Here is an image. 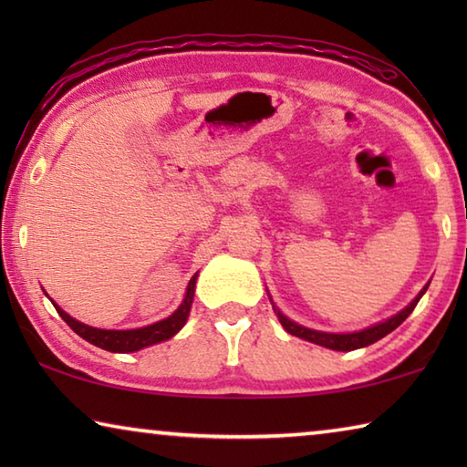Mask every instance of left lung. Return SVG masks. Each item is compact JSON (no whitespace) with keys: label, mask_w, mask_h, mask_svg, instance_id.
Masks as SVG:
<instances>
[{"label":"left lung","mask_w":467,"mask_h":467,"mask_svg":"<svg viewBox=\"0 0 467 467\" xmlns=\"http://www.w3.org/2000/svg\"><path fill=\"white\" fill-rule=\"evenodd\" d=\"M429 288V284L422 288L420 295H418L412 303H410L404 311H400L398 315H393L391 319H387L383 323H377L373 327H367L362 331H354V334H326V331H315L309 327H303L298 326V323L290 321L288 317H284V315L278 311V319L282 323V327L288 331V334L296 336V337H303L306 342H313V344H319V346H326L329 350H339V352H350V350H357V348H365L375 344L377 339L385 337L387 334H391V331L401 326L408 319V315L414 311V306L418 305V300L422 298V295Z\"/></svg>","instance_id":"8db88e82"}]
</instances>
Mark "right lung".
Here are the masks:
<instances>
[{"label":"right lung","mask_w":467,"mask_h":467,"mask_svg":"<svg viewBox=\"0 0 467 467\" xmlns=\"http://www.w3.org/2000/svg\"><path fill=\"white\" fill-rule=\"evenodd\" d=\"M195 280H197V274L193 275L192 280H189L187 295L183 298V303H181L179 309L172 313L171 317L158 321V323H152V326H148V327H140V329H125V331L97 329V327L84 326V323L76 321L74 317H69V315L66 311H61L55 303H53V306L57 309L59 317L66 321L78 336L84 337L86 342H90V344L99 346V348H102V350H109V352H136V350H141V348H146V346L164 342V339L172 337L181 327L185 326L189 309H192V303H193Z\"/></svg>","instance_id":"add662e5"}]
</instances>
